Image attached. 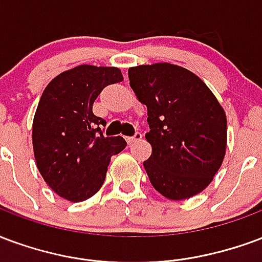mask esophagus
<instances>
[{
    "label": "esophagus",
    "mask_w": 262,
    "mask_h": 262,
    "mask_svg": "<svg viewBox=\"0 0 262 262\" xmlns=\"http://www.w3.org/2000/svg\"><path fill=\"white\" fill-rule=\"evenodd\" d=\"M127 142L128 144H134V142H137V141H141L142 139V134L139 133V131H137V133L134 134L133 137H127Z\"/></svg>",
    "instance_id": "34e87169"
}]
</instances>
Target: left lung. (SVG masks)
Masks as SVG:
<instances>
[{"label":"left lung","mask_w":262,"mask_h":262,"mask_svg":"<svg viewBox=\"0 0 262 262\" xmlns=\"http://www.w3.org/2000/svg\"><path fill=\"white\" fill-rule=\"evenodd\" d=\"M129 86L148 108L152 155L144 162L150 184L180 201L209 186L228 144L225 110L191 71L158 62L128 70Z\"/></svg>","instance_id":"8db88e82"}]
</instances>
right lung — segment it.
Listing matches in <instances>:
<instances>
[{"mask_svg":"<svg viewBox=\"0 0 262 262\" xmlns=\"http://www.w3.org/2000/svg\"><path fill=\"white\" fill-rule=\"evenodd\" d=\"M123 81L116 67L78 66L46 86L34 113L32 141L36 165L50 188L71 202L95 195L123 137H104L106 121L92 112L100 92Z\"/></svg>","mask_w":262,"mask_h":262,"instance_id":"right-lung-1","label":"right lung"}]
</instances>
